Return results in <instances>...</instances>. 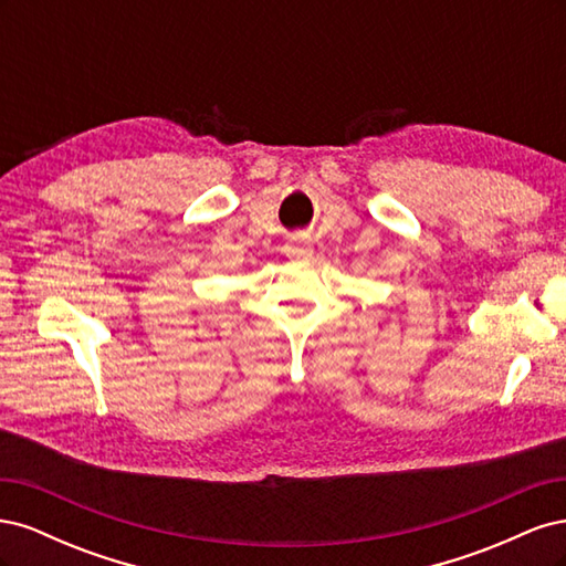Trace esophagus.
Segmentation results:
<instances>
[{"mask_svg":"<svg viewBox=\"0 0 566 566\" xmlns=\"http://www.w3.org/2000/svg\"><path fill=\"white\" fill-rule=\"evenodd\" d=\"M285 252H287V256H295V260H306V256H312L314 248L310 241H306V238H295V241H290L285 245Z\"/></svg>","mask_w":566,"mask_h":566,"instance_id":"obj_1","label":"esophagus"}]
</instances>
